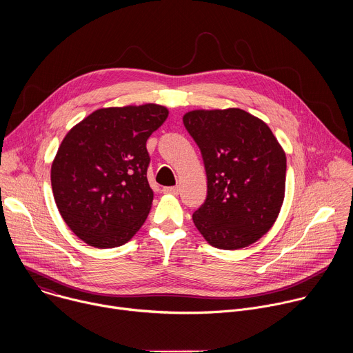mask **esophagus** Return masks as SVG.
I'll list each match as a JSON object with an SVG mask.
<instances>
[{
  "instance_id": "34e87169",
  "label": "esophagus",
  "mask_w": 353,
  "mask_h": 353,
  "mask_svg": "<svg viewBox=\"0 0 353 353\" xmlns=\"http://www.w3.org/2000/svg\"><path fill=\"white\" fill-rule=\"evenodd\" d=\"M180 191V187L179 185H173V187H163V192L165 194H173V195H177Z\"/></svg>"
}]
</instances>
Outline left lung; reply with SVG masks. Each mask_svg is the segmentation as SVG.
<instances>
[{
	"mask_svg": "<svg viewBox=\"0 0 353 353\" xmlns=\"http://www.w3.org/2000/svg\"><path fill=\"white\" fill-rule=\"evenodd\" d=\"M183 123L207 172V198L194 214L214 247L239 250L274 225L285 196L286 157L270 127L241 109L192 110Z\"/></svg>",
	"mask_w": 353,
	"mask_h": 353,
	"instance_id": "left-lung-1",
	"label": "left lung"
}]
</instances>
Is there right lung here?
<instances>
[{
	"label": "right lung",
	"instance_id": "1",
	"mask_svg": "<svg viewBox=\"0 0 353 353\" xmlns=\"http://www.w3.org/2000/svg\"><path fill=\"white\" fill-rule=\"evenodd\" d=\"M168 116L155 103L99 109L63 139L53 194L64 222L89 245H123L143 225L154 199L146 141Z\"/></svg>",
	"mask_w": 353,
	"mask_h": 353
}]
</instances>
